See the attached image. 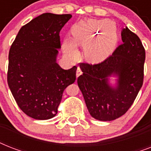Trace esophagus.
<instances>
[{
	"label": "esophagus",
	"mask_w": 151,
	"mask_h": 151,
	"mask_svg": "<svg viewBox=\"0 0 151 151\" xmlns=\"http://www.w3.org/2000/svg\"><path fill=\"white\" fill-rule=\"evenodd\" d=\"M81 73H82V72L81 70V68L80 67H78V69H77V74H76V75H77V78H78Z\"/></svg>",
	"instance_id": "34e87169"
}]
</instances>
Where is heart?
<instances>
[{"label": "heart", "instance_id": "b5f03b06", "mask_svg": "<svg viewBox=\"0 0 151 151\" xmlns=\"http://www.w3.org/2000/svg\"><path fill=\"white\" fill-rule=\"evenodd\" d=\"M72 34L75 44L87 46L86 56L92 62H99L106 58L113 52L117 41L116 28L106 19L82 21L73 27ZM94 39L96 40L93 42ZM68 49L74 52L73 47H68Z\"/></svg>", "mask_w": 151, "mask_h": 151}]
</instances>
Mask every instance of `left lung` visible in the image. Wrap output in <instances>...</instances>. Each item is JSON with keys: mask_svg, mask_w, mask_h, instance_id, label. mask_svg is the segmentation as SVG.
<instances>
[{"mask_svg": "<svg viewBox=\"0 0 151 151\" xmlns=\"http://www.w3.org/2000/svg\"><path fill=\"white\" fill-rule=\"evenodd\" d=\"M123 43L112 55L96 64L80 63L83 73L78 78L87 108L99 121H113L124 115L132 105L143 83L145 49L140 39L128 27L122 32ZM117 76V87L108 78Z\"/></svg>", "mask_w": 151, "mask_h": 151, "instance_id": "obj_1", "label": "left lung"}]
</instances>
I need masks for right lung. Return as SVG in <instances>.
<instances>
[{
  "instance_id": "add662e5",
  "label": "right lung",
  "mask_w": 151,
  "mask_h": 151,
  "mask_svg": "<svg viewBox=\"0 0 151 151\" xmlns=\"http://www.w3.org/2000/svg\"><path fill=\"white\" fill-rule=\"evenodd\" d=\"M71 17L44 13L22 27L11 45L8 86L22 112L34 119L55 117L64 90L76 80L77 66L63 70L56 63L59 32Z\"/></svg>"
}]
</instances>
